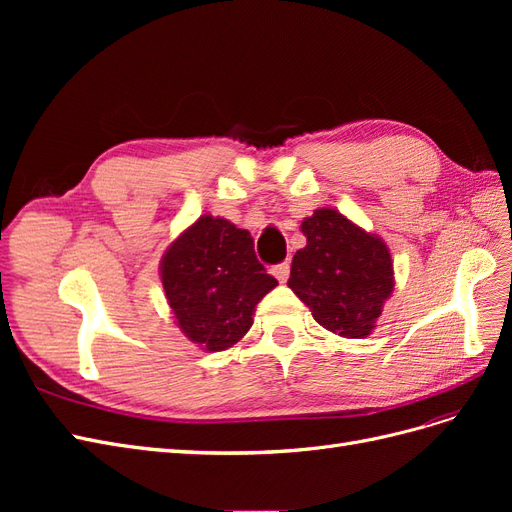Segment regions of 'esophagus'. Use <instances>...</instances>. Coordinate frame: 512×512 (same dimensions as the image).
Returning a JSON list of instances; mask_svg holds the SVG:
<instances>
[{
  "label": "esophagus",
  "mask_w": 512,
  "mask_h": 512,
  "mask_svg": "<svg viewBox=\"0 0 512 512\" xmlns=\"http://www.w3.org/2000/svg\"><path fill=\"white\" fill-rule=\"evenodd\" d=\"M271 273H273L280 282H286L288 275H290V262H288V260H286V262H280V265H275V267L271 269Z\"/></svg>",
  "instance_id": "esophagus-1"
}]
</instances>
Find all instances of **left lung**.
<instances>
[{"label":"left lung","mask_w":512,"mask_h":512,"mask_svg":"<svg viewBox=\"0 0 512 512\" xmlns=\"http://www.w3.org/2000/svg\"><path fill=\"white\" fill-rule=\"evenodd\" d=\"M307 245L292 258L288 286L327 331L367 337L393 294V262L386 243L335 209L303 220Z\"/></svg>","instance_id":"1"}]
</instances>
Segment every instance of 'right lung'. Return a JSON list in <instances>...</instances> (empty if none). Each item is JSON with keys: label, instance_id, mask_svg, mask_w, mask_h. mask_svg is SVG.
<instances>
[{"label": "right lung", "instance_id": "1", "mask_svg": "<svg viewBox=\"0 0 512 512\" xmlns=\"http://www.w3.org/2000/svg\"><path fill=\"white\" fill-rule=\"evenodd\" d=\"M160 275L177 327L209 352L235 346L252 327L254 307L277 286L258 262L250 232L213 215L170 243Z\"/></svg>", "mask_w": 512, "mask_h": 512}]
</instances>
